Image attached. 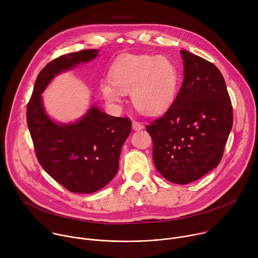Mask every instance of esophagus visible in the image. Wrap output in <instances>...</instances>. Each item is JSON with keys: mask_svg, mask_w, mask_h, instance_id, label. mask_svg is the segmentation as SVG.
I'll use <instances>...</instances> for the list:
<instances>
[{"mask_svg": "<svg viewBox=\"0 0 258 258\" xmlns=\"http://www.w3.org/2000/svg\"><path fill=\"white\" fill-rule=\"evenodd\" d=\"M132 124H133V130H134V131H140V130L144 128L143 123H141V122H139V121H137V120H134Z\"/></svg>", "mask_w": 258, "mask_h": 258, "instance_id": "esophagus-1", "label": "esophagus"}]
</instances>
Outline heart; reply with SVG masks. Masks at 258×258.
Returning <instances> with one entry per match:
<instances>
[{
	"label": "heart",
	"mask_w": 258,
	"mask_h": 258,
	"mask_svg": "<svg viewBox=\"0 0 258 258\" xmlns=\"http://www.w3.org/2000/svg\"><path fill=\"white\" fill-rule=\"evenodd\" d=\"M111 84L104 82L101 92L111 104L121 102L123 94L138 111L146 115L164 112L173 103L178 88V70L166 56L127 55L114 63L109 72Z\"/></svg>",
	"instance_id": "heart-1"
}]
</instances>
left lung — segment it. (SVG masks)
Here are the masks:
<instances>
[{
  "label": "left lung",
  "instance_id": "8db88e82",
  "mask_svg": "<svg viewBox=\"0 0 258 258\" xmlns=\"http://www.w3.org/2000/svg\"><path fill=\"white\" fill-rule=\"evenodd\" d=\"M183 81L164 115L146 126L153 141V161L167 180L186 185L222 160L233 126L226 82L207 60L181 50Z\"/></svg>",
  "mask_w": 258,
  "mask_h": 258
}]
</instances>
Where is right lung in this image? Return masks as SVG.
Listing matches in <instances>:
<instances>
[{
  "instance_id": "add662e5",
  "label": "right lung",
  "mask_w": 258,
  "mask_h": 258,
  "mask_svg": "<svg viewBox=\"0 0 258 258\" xmlns=\"http://www.w3.org/2000/svg\"><path fill=\"white\" fill-rule=\"evenodd\" d=\"M98 52L84 50L51 61L36 78L27 105V125L36 158L47 173L72 193H94L115 176L132 121L108 115L94 104L76 122H56L46 112L42 94L56 76L92 61Z\"/></svg>"
}]
</instances>
